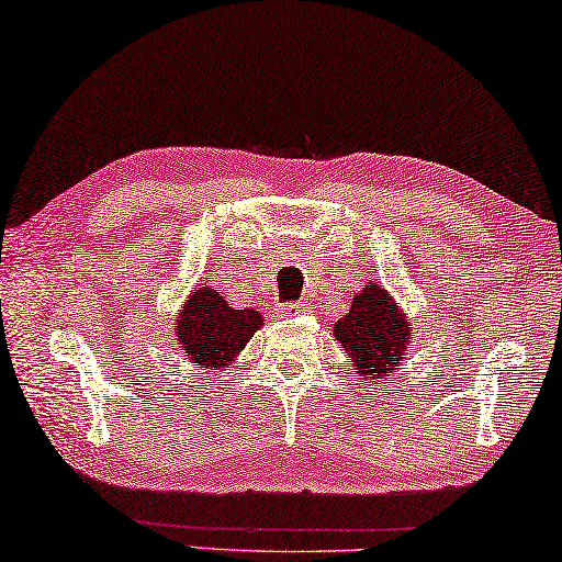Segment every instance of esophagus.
Returning a JSON list of instances; mask_svg holds the SVG:
<instances>
[{"label":"esophagus","instance_id":"34e87169","mask_svg":"<svg viewBox=\"0 0 562 562\" xmlns=\"http://www.w3.org/2000/svg\"><path fill=\"white\" fill-rule=\"evenodd\" d=\"M277 314H280L282 318L308 314V303H303V301H297V303H280V305H277Z\"/></svg>","mask_w":562,"mask_h":562}]
</instances>
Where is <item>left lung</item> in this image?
<instances>
[{
	"label": "left lung",
	"mask_w": 562,
	"mask_h": 562,
	"mask_svg": "<svg viewBox=\"0 0 562 562\" xmlns=\"http://www.w3.org/2000/svg\"><path fill=\"white\" fill-rule=\"evenodd\" d=\"M334 337L350 355V363L360 375L368 381L381 375L386 379L407 352L412 324L386 290L368 282L352 297L350 314L334 324Z\"/></svg>",
	"instance_id": "8db88e82"
}]
</instances>
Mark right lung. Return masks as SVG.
Wrapping results in <instances>:
<instances>
[{
    "instance_id": "obj_1",
    "label": "right lung",
    "mask_w": 562,
    "mask_h": 562,
    "mask_svg": "<svg viewBox=\"0 0 562 562\" xmlns=\"http://www.w3.org/2000/svg\"><path fill=\"white\" fill-rule=\"evenodd\" d=\"M261 324L259 311L231 308L212 288H196L181 308L176 339L191 363L202 371H220L233 363Z\"/></svg>"
}]
</instances>
